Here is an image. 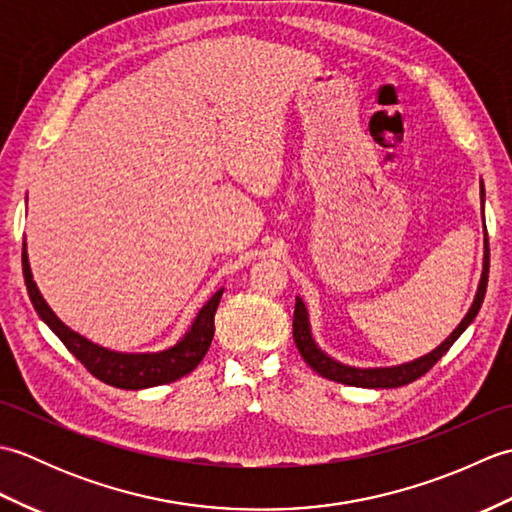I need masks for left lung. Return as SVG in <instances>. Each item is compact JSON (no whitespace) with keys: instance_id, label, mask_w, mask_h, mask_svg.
<instances>
[{"instance_id":"1","label":"left lung","mask_w":512,"mask_h":512,"mask_svg":"<svg viewBox=\"0 0 512 512\" xmlns=\"http://www.w3.org/2000/svg\"><path fill=\"white\" fill-rule=\"evenodd\" d=\"M482 198H484V191H482ZM488 253H491V250H488V235H486L484 273H482L480 288H477V295H475V301H473L469 314H466L462 323L458 325V330H455L447 341H444L440 347H436L431 354L418 358V361L398 365V367H383V369H356V367H347V365L332 361V358L325 356L317 347V343L312 341L310 325H308V312H306V306H303L301 299H297V303H295V319H292V336H295L297 350L301 352L303 361H306L319 376L336 380V383H343V385L389 389V387H402V385L413 383V380H418L420 376L427 374L429 369L451 350V345L458 341V336L466 328H469L473 319L477 317V312H480L484 295H486V286H488Z\"/></svg>"}]
</instances>
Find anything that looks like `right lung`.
Returning <instances> with one entry per match:
<instances>
[{
    "label": "right lung",
    "instance_id": "obj_1",
    "mask_svg": "<svg viewBox=\"0 0 512 512\" xmlns=\"http://www.w3.org/2000/svg\"><path fill=\"white\" fill-rule=\"evenodd\" d=\"M21 266H24V279L30 301L39 317L48 323V328L59 336L61 343L79 358L81 365L88 369L94 378L103 380L105 385H112L118 389H145L173 383V380L193 372V369L200 365L204 354L209 352L215 334V310L220 306L224 290H217L215 295L206 301V306L200 310L198 317H195L187 336H184L178 345H173L171 350L158 354H118L83 339V336L72 332L70 328H65L57 319V314H54L48 303L43 301L37 284L32 281L26 244L24 253H21Z\"/></svg>",
    "mask_w": 512,
    "mask_h": 512
}]
</instances>
